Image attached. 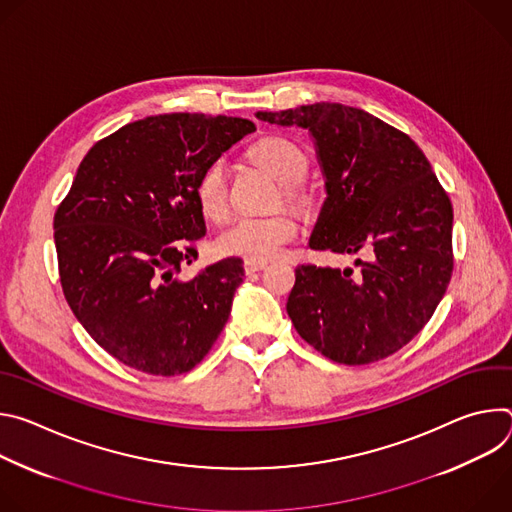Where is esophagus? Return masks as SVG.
Returning <instances> with one entry per match:
<instances>
[{
  "mask_svg": "<svg viewBox=\"0 0 512 512\" xmlns=\"http://www.w3.org/2000/svg\"><path fill=\"white\" fill-rule=\"evenodd\" d=\"M265 267H267V263H263V261H249V259H245V273L247 275L257 273V271H261Z\"/></svg>",
  "mask_w": 512,
  "mask_h": 512,
  "instance_id": "1",
  "label": "esophagus"
}]
</instances>
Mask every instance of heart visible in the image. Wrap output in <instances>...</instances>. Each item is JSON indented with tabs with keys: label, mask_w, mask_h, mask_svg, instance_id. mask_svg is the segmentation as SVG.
<instances>
[{
	"label": "heart",
	"mask_w": 512,
	"mask_h": 512,
	"mask_svg": "<svg viewBox=\"0 0 512 512\" xmlns=\"http://www.w3.org/2000/svg\"><path fill=\"white\" fill-rule=\"evenodd\" d=\"M251 158L269 172L281 186L291 206H304L306 196L300 184L306 180L310 160L294 141L279 135L263 137L251 148ZM196 200L202 214L214 223H221L229 214V184L225 160L210 162L196 182ZM298 237V223L291 214L275 216H243L216 239L218 253L249 261H271L279 257Z\"/></svg>",
	"instance_id": "b5f03b06"
}]
</instances>
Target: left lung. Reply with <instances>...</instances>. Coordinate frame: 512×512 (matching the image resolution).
Wrapping results in <instances>:
<instances>
[{"mask_svg": "<svg viewBox=\"0 0 512 512\" xmlns=\"http://www.w3.org/2000/svg\"><path fill=\"white\" fill-rule=\"evenodd\" d=\"M314 137L326 200L310 247L364 253L352 267L300 265L287 298L298 334L340 364L391 356L433 316L452 269V202L419 145L379 117L340 103L257 111Z\"/></svg>", "mask_w": 512, "mask_h": 512, "instance_id": "8db88e82", "label": "left lung"}]
</instances>
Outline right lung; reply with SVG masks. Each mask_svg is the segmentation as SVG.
<instances>
[{"mask_svg":"<svg viewBox=\"0 0 512 512\" xmlns=\"http://www.w3.org/2000/svg\"><path fill=\"white\" fill-rule=\"evenodd\" d=\"M255 131L249 119L168 113L97 141L54 214L64 298L127 367L174 377L192 371L225 328L243 281L229 257L192 279L180 263L206 235L196 200L204 168Z\"/></svg>","mask_w":512,"mask_h":512,"instance_id":"add662e5","label":"right lung"}]
</instances>
